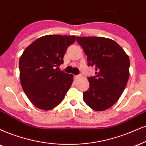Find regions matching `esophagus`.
<instances>
[{"label":"esophagus","mask_w":146,"mask_h":146,"mask_svg":"<svg viewBox=\"0 0 146 146\" xmlns=\"http://www.w3.org/2000/svg\"><path fill=\"white\" fill-rule=\"evenodd\" d=\"M80 77H82V75H75V79H77L80 78Z\"/></svg>","instance_id":"obj_1"}]
</instances>
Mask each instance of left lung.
<instances>
[{
	"label": "left lung",
	"mask_w": 146,
	"mask_h": 146,
	"mask_svg": "<svg viewBox=\"0 0 146 146\" xmlns=\"http://www.w3.org/2000/svg\"><path fill=\"white\" fill-rule=\"evenodd\" d=\"M77 42L88 56V65L96 75L88 77L90 88L83 94L86 104L103 111L117 102L129 77V56L117 42L103 37H77Z\"/></svg>",
	"instance_id": "left-lung-1"
}]
</instances>
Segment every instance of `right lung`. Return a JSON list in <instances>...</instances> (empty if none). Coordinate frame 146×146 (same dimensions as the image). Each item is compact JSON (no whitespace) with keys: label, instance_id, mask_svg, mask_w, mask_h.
<instances>
[{"label":"right lung","instance_id":"add662e5","mask_svg":"<svg viewBox=\"0 0 146 146\" xmlns=\"http://www.w3.org/2000/svg\"><path fill=\"white\" fill-rule=\"evenodd\" d=\"M74 36L47 35L29 45L19 58V77L30 102L43 110L60 104L73 82V75L58 69L63 63Z\"/></svg>","mask_w":146,"mask_h":146}]
</instances>
